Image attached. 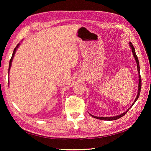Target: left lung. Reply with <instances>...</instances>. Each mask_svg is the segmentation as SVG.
<instances>
[{
	"instance_id": "8db88e82",
	"label": "left lung",
	"mask_w": 151,
	"mask_h": 151,
	"mask_svg": "<svg viewBox=\"0 0 151 151\" xmlns=\"http://www.w3.org/2000/svg\"><path fill=\"white\" fill-rule=\"evenodd\" d=\"M130 46L131 47V49H132V52H133V55L134 56V58H135L136 59V63H137V71H138V74H139V84H138V93H137V97L136 98L135 101H134V102H133L132 105L131 106L130 108H129V110H128L127 111H126L125 112H124L123 114H122L121 115H117V116H114V117H96V116H94V115H91L92 117H93L94 118H96V119H101V120H105V121H113V120H116V119H118L121 118V117H123V115H124L125 114H126L127 113V111H129L130 110V108H131V107L132 106L134 105V104L135 103V102H136V101L137 100V99H138L139 96V93H140V91H141V88H142V78H141V75H140V70H139V61H138V58H137V56L136 55V52H135V49H134V46L132 45V44L130 43Z\"/></svg>"
}]
</instances>
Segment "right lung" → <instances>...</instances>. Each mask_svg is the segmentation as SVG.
Here are the masks:
<instances>
[{"mask_svg": "<svg viewBox=\"0 0 151 151\" xmlns=\"http://www.w3.org/2000/svg\"><path fill=\"white\" fill-rule=\"evenodd\" d=\"M19 45V44H17V47H16L15 48V49H14V52H13V54H12V58H11L10 60H9V69H8V70H9V69H10V67H11V65H12V62L13 58H14V55H15V52H16V50H17V48H18Z\"/></svg>", "mask_w": 151, "mask_h": 151, "instance_id": "right-lung-1", "label": "right lung"}]
</instances>
